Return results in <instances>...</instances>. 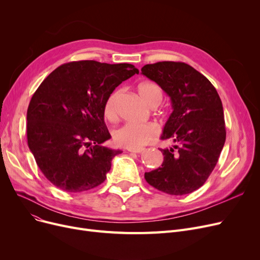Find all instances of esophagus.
I'll return each instance as SVG.
<instances>
[{"label":"esophagus","instance_id":"esophagus-1","mask_svg":"<svg viewBox=\"0 0 260 260\" xmlns=\"http://www.w3.org/2000/svg\"><path fill=\"white\" fill-rule=\"evenodd\" d=\"M144 147H138V148H127V151L131 153H136V154H139L144 152Z\"/></svg>","mask_w":260,"mask_h":260}]
</instances>
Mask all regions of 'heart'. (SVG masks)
<instances>
[{
    "instance_id": "1",
    "label": "heart",
    "mask_w": 260,
    "mask_h": 260,
    "mask_svg": "<svg viewBox=\"0 0 260 260\" xmlns=\"http://www.w3.org/2000/svg\"><path fill=\"white\" fill-rule=\"evenodd\" d=\"M138 93L145 105L151 108L157 107L163 98V92L159 85L152 82H145L138 86ZM119 97V90L108 95L104 104V114L109 119L116 118V104ZM158 134V128L153 124H125L117 128L114 134L116 144L128 147L138 148L152 141Z\"/></svg>"
}]
</instances>
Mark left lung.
I'll return each instance as SVG.
<instances>
[{"label": "left lung", "mask_w": 260, "mask_h": 260, "mask_svg": "<svg viewBox=\"0 0 260 260\" xmlns=\"http://www.w3.org/2000/svg\"><path fill=\"white\" fill-rule=\"evenodd\" d=\"M141 72L168 93L173 107L161 139L174 145L160 149L162 166L144 178L170 195L192 193L209 178L225 142L219 94L206 77L182 62L146 64Z\"/></svg>", "instance_id": "8db88e82"}]
</instances>
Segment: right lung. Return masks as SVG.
Here are the masks:
<instances>
[{
    "label": "right lung",
    "instance_id": "obj_1",
    "mask_svg": "<svg viewBox=\"0 0 260 260\" xmlns=\"http://www.w3.org/2000/svg\"><path fill=\"white\" fill-rule=\"evenodd\" d=\"M139 71L132 64L78 61L56 68L38 87L27 109V142L39 169L65 192L100 185L121 153L111 139L104 104L115 88Z\"/></svg>",
    "mask_w": 260,
    "mask_h": 260
}]
</instances>
